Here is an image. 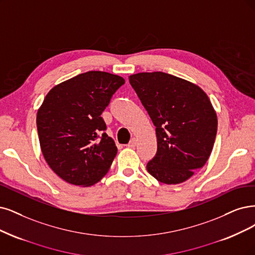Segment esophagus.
I'll return each mask as SVG.
<instances>
[{
    "label": "esophagus",
    "instance_id": "1",
    "mask_svg": "<svg viewBox=\"0 0 255 255\" xmlns=\"http://www.w3.org/2000/svg\"><path fill=\"white\" fill-rule=\"evenodd\" d=\"M136 144H137V139H136L135 137H133V138H131V140H130L129 144H128L127 146H128V147H131V148H133V147L136 146Z\"/></svg>",
    "mask_w": 255,
    "mask_h": 255
}]
</instances>
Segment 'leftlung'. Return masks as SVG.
Wrapping results in <instances>:
<instances>
[{
    "label": "left lung",
    "instance_id": "8db88e82",
    "mask_svg": "<svg viewBox=\"0 0 255 255\" xmlns=\"http://www.w3.org/2000/svg\"><path fill=\"white\" fill-rule=\"evenodd\" d=\"M131 86L151 118L157 152L147 170L158 182L181 184L208 161L218 131V116L197 85L169 73L139 72Z\"/></svg>",
    "mask_w": 255,
    "mask_h": 255
}]
</instances>
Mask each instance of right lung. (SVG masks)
<instances>
[{"label":"right lung","instance_id":"add662e5","mask_svg":"<svg viewBox=\"0 0 255 255\" xmlns=\"http://www.w3.org/2000/svg\"><path fill=\"white\" fill-rule=\"evenodd\" d=\"M124 83L117 74L88 71L47 93L36 113L37 133L45 161L63 181L89 187L108 172L118 148L101 115Z\"/></svg>","mask_w":255,"mask_h":255}]
</instances>
